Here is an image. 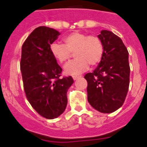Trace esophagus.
I'll use <instances>...</instances> for the list:
<instances>
[{"mask_svg":"<svg viewBox=\"0 0 147 147\" xmlns=\"http://www.w3.org/2000/svg\"><path fill=\"white\" fill-rule=\"evenodd\" d=\"M81 76H73L72 78H73L74 80H77L78 78H81Z\"/></svg>","mask_w":147,"mask_h":147,"instance_id":"obj_1","label":"esophagus"}]
</instances>
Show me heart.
I'll use <instances>...</instances> for the list:
<instances>
[{
  "label": "heart",
  "mask_w": 147,
  "mask_h": 147,
  "mask_svg": "<svg viewBox=\"0 0 147 147\" xmlns=\"http://www.w3.org/2000/svg\"><path fill=\"white\" fill-rule=\"evenodd\" d=\"M63 44L52 43L50 51L59 63H66L74 53L75 59L64 66V73L68 75H80L89 67L100 63L104 53V43L96 35H88L80 32H74L63 38Z\"/></svg>",
  "instance_id": "1"
}]
</instances>
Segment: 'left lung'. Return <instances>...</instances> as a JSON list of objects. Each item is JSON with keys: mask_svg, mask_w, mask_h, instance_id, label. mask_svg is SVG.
Masks as SVG:
<instances>
[{"mask_svg": "<svg viewBox=\"0 0 147 147\" xmlns=\"http://www.w3.org/2000/svg\"><path fill=\"white\" fill-rule=\"evenodd\" d=\"M98 37L104 43L100 63L92 72L85 75L87 99L90 105L102 113H111L124 103L129 85V52L121 38L108 30Z\"/></svg>", "mask_w": 147, "mask_h": 147, "instance_id": "8db88e82", "label": "left lung"}]
</instances>
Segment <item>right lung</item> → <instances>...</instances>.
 Segmentation results:
<instances>
[{
	"label": "right lung",
	"mask_w": 147,
	"mask_h": 147,
	"mask_svg": "<svg viewBox=\"0 0 147 147\" xmlns=\"http://www.w3.org/2000/svg\"><path fill=\"white\" fill-rule=\"evenodd\" d=\"M60 35L57 30L39 26L24 41L20 71L26 98L33 109L47 119L61 115L67 105L66 93L74 81L61 78L62 69L52 56L50 45Z\"/></svg>",
	"instance_id": "right-lung-1"
}]
</instances>
